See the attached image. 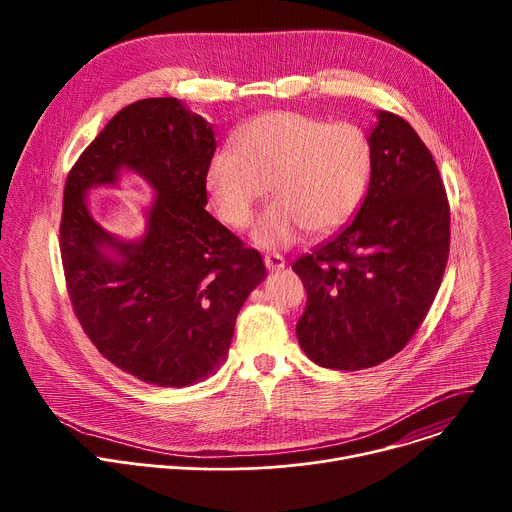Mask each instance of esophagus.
I'll return each mask as SVG.
<instances>
[{
	"mask_svg": "<svg viewBox=\"0 0 512 512\" xmlns=\"http://www.w3.org/2000/svg\"><path fill=\"white\" fill-rule=\"evenodd\" d=\"M263 261H265V265H267L269 271H281V269L285 267V257L279 255V253H267V255L263 257Z\"/></svg>",
	"mask_w": 512,
	"mask_h": 512,
	"instance_id": "obj_1",
	"label": "esophagus"
}]
</instances>
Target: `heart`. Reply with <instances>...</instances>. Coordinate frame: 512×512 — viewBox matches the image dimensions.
Instances as JSON below:
<instances>
[{
  "instance_id": "obj_1",
  "label": "heart",
  "mask_w": 512,
  "mask_h": 512,
  "mask_svg": "<svg viewBox=\"0 0 512 512\" xmlns=\"http://www.w3.org/2000/svg\"><path fill=\"white\" fill-rule=\"evenodd\" d=\"M235 148L214 154L208 190L218 216L245 229L271 186L277 200L253 233L263 247H285L306 229L334 233L352 221L369 194L373 145L356 123L269 111L237 131Z\"/></svg>"
}]
</instances>
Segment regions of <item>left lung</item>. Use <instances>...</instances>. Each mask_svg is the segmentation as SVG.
Listing matches in <instances>:
<instances>
[{
	"label": "left lung",
	"instance_id": "obj_1",
	"mask_svg": "<svg viewBox=\"0 0 512 512\" xmlns=\"http://www.w3.org/2000/svg\"><path fill=\"white\" fill-rule=\"evenodd\" d=\"M369 139L373 176L354 221L291 265L308 291L300 346L336 371L371 369L405 348L450 255V202L427 145L389 111Z\"/></svg>",
	"mask_w": 512,
	"mask_h": 512
}]
</instances>
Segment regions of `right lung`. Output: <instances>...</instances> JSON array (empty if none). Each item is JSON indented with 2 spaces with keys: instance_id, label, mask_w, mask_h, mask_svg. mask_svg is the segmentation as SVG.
Masks as SVG:
<instances>
[{
  "instance_id": "right-lung-1",
  "label": "right lung",
  "mask_w": 512,
  "mask_h": 512,
  "mask_svg": "<svg viewBox=\"0 0 512 512\" xmlns=\"http://www.w3.org/2000/svg\"><path fill=\"white\" fill-rule=\"evenodd\" d=\"M214 150L212 125L178 99H141L103 127L66 176L60 257L72 312L95 348L143 383L188 387L212 375L239 310L267 277L259 251L204 208ZM121 167L159 194L149 231L129 244L105 234L84 200Z\"/></svg>"
}]
</instances>
